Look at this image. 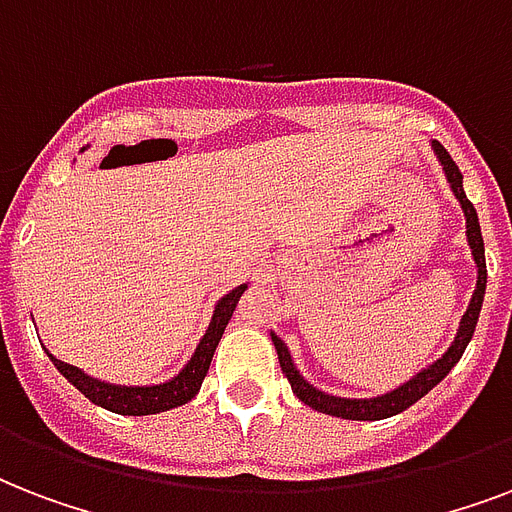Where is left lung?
<instances>
[{"label":"left lung","mask_w":512,"mask_h":512,"mask_svg":"<svg viewBox=\"0 0 512 512\" xmlns=\"http://www.w3.org/2000/svg\"><path fill=\"white\" fill-rule=\"evenodd\" d=\"M433 151H436L438 162L444 164L446 180H449L454 196L460 199L462 209H465V220H468V241H470V249H473V260H476L478 265L476 292H473V297H470V305H468V311H465V316H462L457 337H454L449 350H446L444 356L438 358V361H433L428 369H422L420 374H414L412 380L404 382V385H398L396 390H390V393H385V396L337 398V396L321 393V390L313 388L311 382L303 380L300 372L295 369V364H292V356H289L284 340L271 335L273 345H276V353H279L281 372H284V377H287L292 390H295V396L300 398L303 404L311 406V409H316V412L332 414V417H342V420H385V417H393V414L404 412V409H409L414 401H420L428 390L436 388L438 382L452 372V366L460 361L465 348H468L470 337H473V332H476L478 313H481V305H484V295H486V257H484V239H481V225H478L476 207L470 204L468 196H465V188H462L460 167L454 164L449 151H446L438 140H433Z\"/></svg>","instance_id":"8db88e82"}]
</instances>
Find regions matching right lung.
Returning a JSON list of instances; mask_svg holds the SVG:
<instances>
[{
    "label": "right lung",
    "instance_id": "1",
    "mask_svg": "<svg viewBox=\"0 0 512 512\" xmlns=\"http://www.w3.org/2000/svg\"><path fill=\"white\" fill-rule=\"evenodd\" d=\"M244 289H247V284H241V287H236L233 292H228V295L217 303L215 316L209 321L207 335L201 337L199 348H196L193 358L185 364L183 372L177 374V377H172L170 382H164V385H151V388H122V385H108V382H100L95 380V377H87L82 369H76V366L71 364H63V361L50 356L52 364L58 366V372L63 374L76 390H82L92 404L103 406L108 412L140 417V414L167 412V409L183 406L199 393L201 382L207 377L209 361L215 356L217 342L223 337L225 324L231 321L233 308L239 303V297L244 295Z\"/></svg>",
    "mask_w": 512,
    "mask_h": 512
}]
</instances>
